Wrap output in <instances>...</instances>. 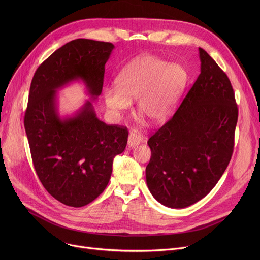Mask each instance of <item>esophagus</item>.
<instances>
[{
    "label": "esophagus",
    "instance_id": "34e87169",
    "mask_svg": "<svg viewBox=\"0 0 260 260\" xmlns=\"http://www.w3.org/2000/svg\"><path fill=\"white\" fill-rule=\"evenodd\" d=\"M144 141H145V138L143 137V136H142L140 133H138L137 131L133 129V131L129 133L128 140H127L129 147L133 148V147L139 145L140 143H142V142H144Z\"/></svg>",
    "mask_w": 260,
    "mask_h": 260
}]
</instances>
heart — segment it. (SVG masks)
<instances>
[{
  "label": "heart",
  "instance_id": "1",
  "mask_svg": "<svg viewBox=\"0 0 260 260\" xmlns=\"http://www.w3.org/2000/svg\"><path fill=\"white\" fill-rule=\"evenodd\" d=\"M186 80L187 74L181 65L143 54L122 68L116 85L105 87L103 97L116 116L137 100V111L152 124H160L171 116Z\"/></svg>",
  "mask_w": 260,
  "mask_h": 260
}]
</instances>
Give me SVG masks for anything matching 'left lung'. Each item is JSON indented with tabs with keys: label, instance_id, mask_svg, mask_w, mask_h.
Here are the masks:
<instances>
[{
	"label": "left lung",
	"instance_id": "1",
	"mask_svg": "<svg viewBox=\"0 0 260 260\" xmlns=\"http://www.w3.org/2000/svg\"><path fill=\"white\" fill-rule=\"evenodd\" d=\"M200 75L174 116L148 139L146 184L163 206L183 209L207 196L234 148L238 108L228 76L199 48Z\"/></svg>",
	"mask_w": 260,
	"mask_h": 260
}]
</instances>
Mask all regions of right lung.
Masks as SVG:
<instances>
[{
    "mask_svg": "<svg viewBox=\"0 0 260 260\" xmlns=\"http://www.w3.org/2000/svg\"><path fill=\"white\" fill-rule=\"evenodd\" d=\"M114 48L100 41H71L38 67L31 81L24 125L34 166L47 192L68 207H84L103 192L114 158L127 143L126 127L107 125L92 105ZM76 80L84 82L91 98L62 117L57 90Z\"/></svg>",
    "mask_w": 260,
    "mask_h": 260,
    "instance_id": "right-lung-1",
    "label": "right lung"
}]
</instances>
